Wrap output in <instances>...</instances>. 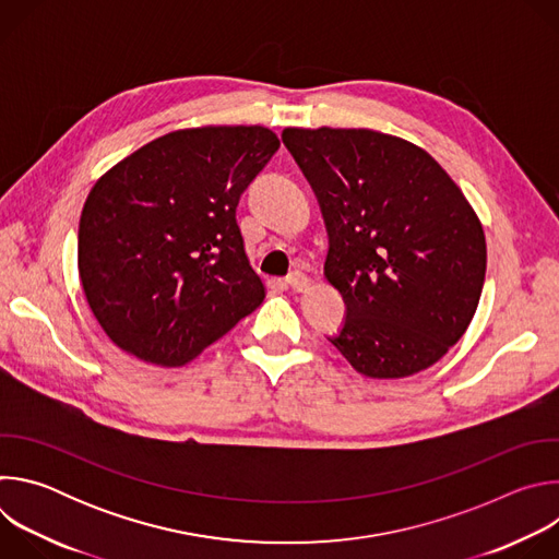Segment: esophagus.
I'll return each instance as SVG.
<instances>
[{
	"instance_id": "1",
	"label": "esophagus",
	"mask_w": 559,
	"mask_h": 559,
	"mask_svg": "<svg viewBox=\"0 0 559 559\" xmlns=\"http://www.w3.org/2000/svg\"><path fill=\"white\" fill-rule=\"evenodd\" d=\"M285 283H287L294 292H305V289L311 285L309 276H305L302 272H292V274L285 278Z\"/></svg>"
}]
</instances>
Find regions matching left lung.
Listing matches in <instances>:
<instances>
[{"label":"left lung","mask_w":559,"mask_h":559,"mask_svg":"<svg viewBox=\"0 0 559 559\" xmlns=\"http://www.w3.org/2000/svg\"><path fill=\"white\" fill-rule=\"evenodd\" d=\"M330 234L325 278L347 305L330 343L362 376L436 365L480 302V218L420 145L369 128H285Z\"/></svg>","instance_id":"8db88e82"}]
</instances>
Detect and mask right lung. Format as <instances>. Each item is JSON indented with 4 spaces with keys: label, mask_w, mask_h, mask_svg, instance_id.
I'll list each match as a JSON object with an SVG mask.
<instances>
[{
    "label": "right lung",
    "mask_w": 559,
    "mask_h": 559,
    "mask_svg": "<svg viewBox=\"0 0 559 559\" xmlns=\"http://www.w3.org/2000/svg\"><path fill=\"white\" fill-rule=\"evenodd\" d=\"M281 141L265 126L158 136L93 186L79 218V278L126 354L183 367L265 298L236 205Z\"/></svg>",
    "instance_id": "add662e5"
}]
</instances>
